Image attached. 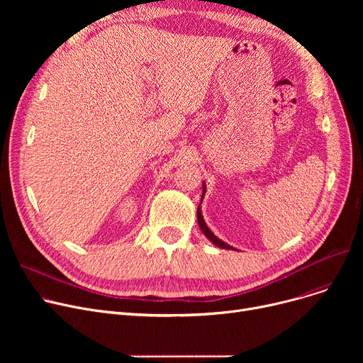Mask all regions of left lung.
I'll use <instances>...</instances> for the list:
<instances>
[{"label": "left lung", "instance_id": "8db88e82", "mask_svg": "<svg viewBox=\"0 0 363 363\" xmlns=\"http://www.w3.org/2000/svg\"><path fill=\"white\" fill-rule=\"evenodd\" d=\"M204 191L206 189L203 188V196H204ZM197 219H199V225H200V228H201V231H203V234L211 240L213 244H216L218 247H220V249H226V250H234L231 245H228L226 242H223L222 240H219L211 230H208L207 228V225L204 223V220H203V216H201V211H200V206H199V208H197Z\"/></svg>", "mask_w": 363, "mask_h": 363}]
</instances>
